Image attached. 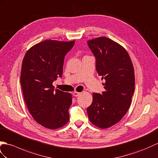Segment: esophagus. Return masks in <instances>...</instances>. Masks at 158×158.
I'll use <instances>...</instances> for the list:
<instances>
[{
    "instance_id": "esophagus-1",
    "label": "esophagus",
    "mask_w": 158,
    "mask_h": 158,
    "mask_svg": "<svg viewBox=\"0 0 158 158\" xmlns=\"http://www.w3.org/2000/svg\"><path fill=\"white\" fill-rule=\"evenodd\" d=\"M80 94H81V93H80V92H77V91H75V92L73 93V96H74V97H78V96H79V95H80Z\"/></svg>"
}]
</instances>
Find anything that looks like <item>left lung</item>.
I'll list each match as a JSON object with an SVG mask.
<instances>
[{
    "label": "left lung",
    "mask_w": 158,
    "mask_h": 158,
    "mask_svg": "<svg viewBox=\"0 0 158 158\" xmlns=\"http://www.w3.org/2000/svg\"><path fill=\"white\" fill-rule=\"evenodd\" d=\"M96 57V69L106 80L103 94L93 93L87 108L89 121L106 129L117 124L127 113L135 91V69L125 48L105 36L87 41Z\"/></svg>",
    "instance_id": "8db88e82"
}]
</instances>
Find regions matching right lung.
Here are the masks:
<instances>
[{
  "label": "right lung",
  "mask_w": 158,
  "mask_h": 158,
  "mask_svg": "<svg viewBox=\"0 0 158 158\" xmlns=\"http://www.w3.org/2000/svg\"><path fill=\"white\" fill-rule=\"evenodd\" d=\"M75 40H46L30 47L24 56L20 82L28 111L43 127L55 130L69 120L71 93L54 90L52 82L61 77L64 58Z\"/></svg>",
  "instance_id": "add662e5"
}]
</instances>
